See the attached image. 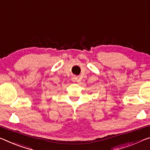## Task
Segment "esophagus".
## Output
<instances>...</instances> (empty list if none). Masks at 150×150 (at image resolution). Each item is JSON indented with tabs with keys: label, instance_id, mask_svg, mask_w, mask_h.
<instances>
[{
	"label": "esophagus",
	"instance_id": "obj_1",
	"mask_svg": "<svg viewBox=\"0 0 150 150\" xmlns=\"http://www.w3.org/2000/svg\"><path fill=\"white\" fill-rule=\"evenodd\" d=\"M71 80H72V81H73V82L77 81V77H73L72 78H71Z\"/></svg>",
	"mask_w": 150,
	"mask_h": 150
}]
</instances>
